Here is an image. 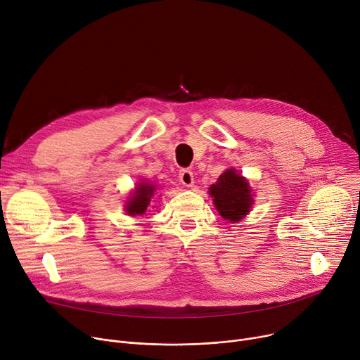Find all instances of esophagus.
Wrapping results in <instances>:
<instances>
[{
    "mask_svg": "<svg viewBox=\"0 0 360 360\" xmlns=\"http://www.w3.org/2000/svg\"><path fill=\"white\" fill-rule=\"evenodd\" d=\"M179 181L185 186H192L193 185V174L189 169H181L179 171Z\"/></svg>",
    "mask_w": 360,
    "mask_h": 360,
    "instance_id": "34e87169",
    "label": "esophagus"
}]
</instances>
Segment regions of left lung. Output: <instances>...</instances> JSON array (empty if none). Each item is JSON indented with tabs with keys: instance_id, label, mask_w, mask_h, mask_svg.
Returning <instances> with one entry per match:
<instances>
[{
	"instance_id": "left-lung-1",
	"label": "left lung",
	"mask_w": 360,
	"mask_h": 360,
	"mask_svg": "<svg viewBox=\"0 0 360 360\" xmlns=\"http://www.w3.org/2000/svg\"><path fill=\"white\" fill-rule=\"evenodd\" d=\"M210 193L219 215L228 221H240L248 214L254 201L248 182L236 169H226L221 174L218 181L211 185Z\"/></svg>"
}]
</instances>
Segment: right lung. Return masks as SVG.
Returning <instances> with one entry per match:
<instances>
[{"label": "right lung", "instance_id": "obj_1", "mask_svg": "<svg viewBox=\"0 0 360 360\" xmlns=\"http://www.w3.org/2000/svg\"><path fill=\"white\" fill-rule=\"evenodd\" d=\"M155 192V185L149 184H139L136 191L134 192L132 197L129 198L126 204V212L129 215H142L146 212L150 198L153 197Z\"/></svg>", "mask_w": 360, "mask_h": 360}]
</instances>
